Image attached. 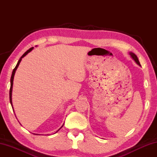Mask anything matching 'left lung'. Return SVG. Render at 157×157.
Segmentation results:
<instances>
[{"label": "left lung", "instance_id": "obj_1", "mask_svg": "<svg viewBox=\"0 0 157 157\" xmlns=\"http://www.w3.org/2000/svg\"><path fill=\"white\" fill-rule=\"evenodd\" d=\"M129 54H130V55H131L133 59H134V60L135 61V62H136L138 63V64L140 66V62H139V59H138V57H137L136 55H135V54H134V53H132V52H130Z\"/></svg>", "mask_w": 157, "mask_h": 157}]
</instances>
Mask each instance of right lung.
<instances>
[{
    "label": "right lung",
    "mask_w": 157,
    "mask_h": 157,
    "mask_svg": "<svg viewBox=\"0 0 157 157\" xmlns=\"http://www.w3.org/2000/svg\"><path fill=\"white\" fill-rule=\"evenodd\" d=\"M33 49V48H30L28 50H27V51H26L24 54H23L22 56H21V57L20 58V59L18 60V63H17V66H16V67L14 68V70H13V71H12V76H11V79H10V82H11V86H10V103H11V105H12V86H13V80H14V74H15V72H16V71H17V68H18V65H19V63H20V62H21V59H22V58L23 57H25L26 55L28 54V52H30Z\"/></svg>",
    "instance_id": "obj_1"
}]
</instances>
